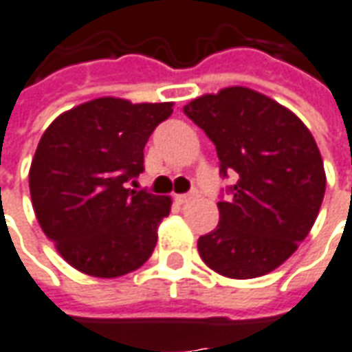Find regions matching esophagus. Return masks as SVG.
<instances>
[{"mask_svg": "<svg viewBox=\"0 0 352 352\" xmlns=\"http://www.w3.org/2000/svg\"><path fill=\"white\" fill-rule=\"evenodd\" d=\"M178 205H186V203H190V201L195 199V193H184V195H176L174 197Z\"/></svg>", "mask_w": 352, "mask_h": 352, "instance_id": "34e87169", "label": "esophagus"}]
</instances>
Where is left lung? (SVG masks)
Segmentation results:
<instances>
[{"label":"left lung","instance_id":"8db88e82","mask_svg":"<svg viewBox=\"0 0 352 352\" xmlns=\"http://www.w3.org/2000/svg\"><path fill=\"white\" fill-rule=\"evenodd\" d=\"M184 113L217 147L220 176H237L220 195L218 226L197 241L203 263L236 280L272 272L309 236L324 199L314 138L289 109L241 86L193 99Z\"/></svg>","mask_w":352,"mask_h":352}]
</instances>
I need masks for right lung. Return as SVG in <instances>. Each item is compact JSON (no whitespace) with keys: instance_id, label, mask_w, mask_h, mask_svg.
<instances>
[{"instance_id":"add662e5","label":"right lung","mask_w":352,"mask_h":352,"mask_svg":"<svg viewBox=\"0 0 352 352\" xmlns=\"http://www.w3.org/2000/svg\"><path fill=\"white\" fill-rule=\"evenodd\" d=\"M172 103L101 98L57 116L30 166V195L43 234L76 270L118 278L157 245L170 197L128 190L144 172V147ZM134 184V182H132Z\"/></svg>"}]
</instances>
